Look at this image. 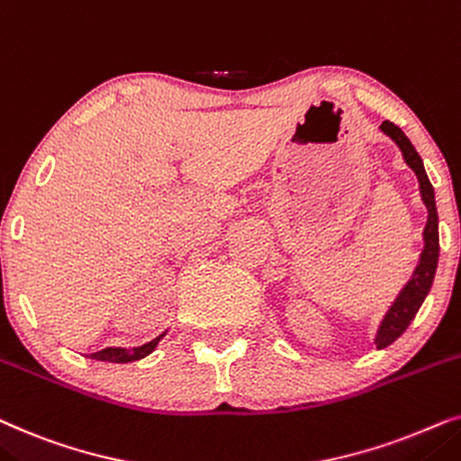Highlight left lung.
<instances>
[{"instance_id": "obj_1", "label": "left lung", "mask_w": 461, "mask_h": 461, "mask_svg": "<svg viewBox=\"0 0 461 461\" xmlns=\"http://www.w3.org/2000/svg\"><path fill=\"white\" fill-rule=\"evenodd\" d=\"M382 131L396 140V145L401 147L402 151L404 162L413 168L417 179H420L421 200L428 208V223H426V230H423V242H426V247H423L420 266H417L413 278L409 280V285L402 288L401 294H398L394 305H392L390 312L384 318L382 327H379V333L375 337V346L379 349L390 346L392 341H396L398 337L407 330L411 321H413L417 314V310L421 308L426 294L430 293L434 274H437V266H438V214H437V202H434L432 183L428 179L426 170H423L420 153H417L415 147L411 145L407 134L388 120L382 124Z\"/></svg>"}]
</instances>
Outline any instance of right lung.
Wrapping results in <instances>:
<instances>
[{
	"label": "right lung",
	"mask_w": 461,
	"mask_h": 461,
	"mask_svg": "<svg viewBox=\"0 0 461 461\" xmlns=\"http://www.w3.org/2000/svg\"><path fill=\"white\" fill-rule=\"evenodd\" d=\"M162 337H164V335L156 337V339L149 341V343H145V346L137 348V349H134V352H124V349H120V348H105V349H101V352L90 354V358L105 360V363H120V365L134 363V360H140V358H145L147 354H151L153 348L158 346V341L162 339Z\"/></svg>",
	"instance_id": "obj_1"
}]
</instances>
